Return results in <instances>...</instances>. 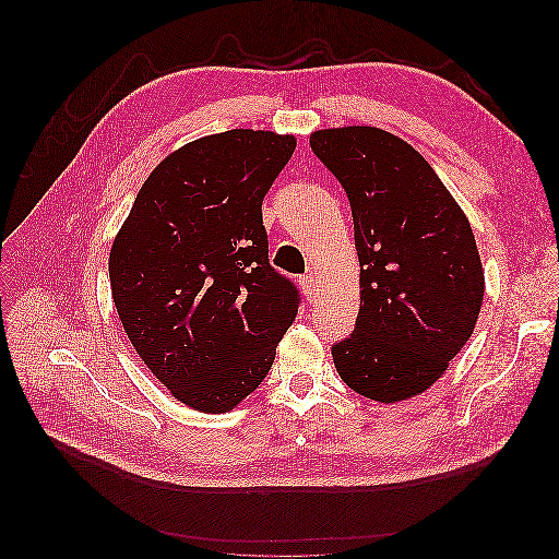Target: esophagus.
Wrapping results in <instances>:
<instances>
[{"label":"esophagus","mask_w":559,"mask_h":559,"mask_svg":"<svg viewBox=\"0 0 559 559\" xmlns=\"http://www.w3.org/2000/svg\"><path fill=\"white\" fill-rule=\"evenodd\" d=\"M300 286H302V294L307 296V300L313 302L316 300V280H313V275L309 273V275L300 277Z\"/></svg>","instance_id":"1"}]
</instances>
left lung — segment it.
Here are the masks:
<instances>
[{
	"instance_id": "left-lung-1",
	"label": "left lung",
	"mask_w": 559,
	"mask_h": 559,
	"mask_svg": "<svg viewBox=\"0 0 559 559\" xmlns=\"http://www.w3.org/2000/svg\"><path fill=\"white\" fill-rule=\"evenodd\" d=\"M313 154L350 200L361 300L332 345L341 380L378 403L430 389L475 330L485 271L471 223L432 166L378 127L318 129Z\"/></svg>"
}]
</instances>
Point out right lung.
<instances>
[{
    "mask_svg": "<svg viewBox=\"0 0 559 559\" xmlns=\"http://www.w3.org/2000/svg\"><path fill=\"white\" fill-rule=\"evenodd\" d=\"M296 136L231 129L158 164L116 234L111 296L170 395L223 414L263 382L300 296L269 261L261 202Z\"/></svg>",
    "mask_w": 559,
    "mask_h": 559,
    "instance_id": "1",
    "label": "right lung"
}]
</instances>
